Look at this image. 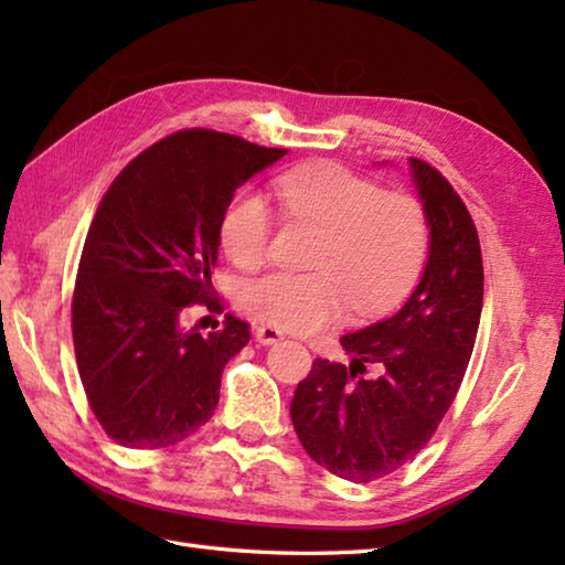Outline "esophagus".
Segmentation results:
<instances>
[{
    "mask_svg": "<svg viewBox=\"0 0 565 565\" xmlns=\"http://www.w3.org/2000/svg\"><path fill=\"white\" fill-rule=\"evenodd\" d=\"M252 334H255V340L259 344H264V347H271V344L284 340V334L276 330V328H271V326H257L255 330H252Z\"/></svg>",
    "mask_w": 565,
    "mask_h": 565,
    "instance_id": "esophagus-1",
    "label": "esophagus"
}]
</instances>
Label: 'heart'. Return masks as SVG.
Wrapping results in <instances>:
<instances>
[{
  "mask_svg": "<svg viewBox=\"0 0 565 565\" xmlns=\"http://www.w3.org/2000/svg\"><path fill=\"white\" fill-rule=\"evenodd\" d=\"M284 209L328 233L316 274L271 271L239 289V308L286 332H316L338 322L347 306L376 316L395 306L415 284L427 255L429 225L413 196L388 194L381 184L340 164H316L284 174ZM274 215L259 191L245 189L227 203L221 221L225 255L239 269L269 257Z\"/></svg>",
  "mask_w": 565,
  "mask_h": 565,
  "instance_id": "b5f03b06",
  "label": "heart"
}]
</instances>
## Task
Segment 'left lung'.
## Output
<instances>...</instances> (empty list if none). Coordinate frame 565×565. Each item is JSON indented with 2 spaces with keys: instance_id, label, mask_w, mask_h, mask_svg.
Listing matches in <instances>:
<instances>
[{
  "instance_id": "1",
  "label": "left lung",
  "mask_w": 565,
  "mask_h": 565,
  "mask_svg": "<svg viewBox=\"0 0 565 565\" xmlns=\"http://www.w3.org/2000/svg\"><path fill=\"white\" fill-rule=\"evenodd\" d=\"M429 225L423 276L401 310L342 334L350 366L316 359L291 419L310 459L344 481L398 471L435 435L461 386L483 308V259L463 201L435 167L407 162ZM374 377H362L365 366Z\"/></svg>"
}]
</instances>
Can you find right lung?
<instances>
[{
	"label": "right lung",
	"mask_w": 565,
	"mask_h": 565,
	"mask_svg": "<svg viewBox=\"0 0 565 565\" xmlns=\"http://www.w3.org/2000/svg\"><path fill=\"white\" fill-rule=\"evenodd\" d=\"M286 152L179 130L140 152L102 199L77 269L72 338L92 411L121 447H170L211 419L249 328L225 316L223 330L201 334L182 328V310L215 294L211 269L235 189Z\"/></svg>",
	"instance_id": "1"
}]
</instances>
